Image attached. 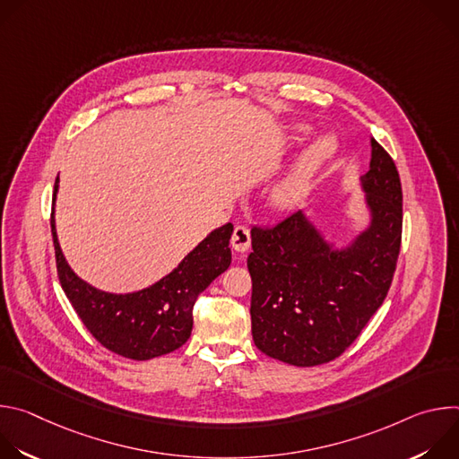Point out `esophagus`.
I'll return each instance as SVG.
<instances>
[{
  "mask_svg": "<svg viewBox=\"0 0 459 459\" xmlns=\"http://www.w3.org/2000/svg\"><path fill=\"white\" fill-rule=\"evenodd\" d=\"M230 245L236 252H247L248 247H250V232L247 227L243 225H238L234 229V234H232V239H230Z\"/></svg>",
  "mask_w": 459,
  "mask_h": 459,
  "instance_id": "obj_1",
  "label": "esophagus"
}]
</instances>
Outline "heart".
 <instances>
[{"instance_id":"heart-1","label":"heart","mask_w":459,"mask_h":459,"mask_svg":"<svg viewBox=\"0 0 459 459\" xmlns=\"http://www.w3.org/2000/svg\"><path fill=\"white\" fill-rule=\"evenodd\" d=\"M308 126L298 125L292 126V134L296 138H301L308 134ZM338 151V142L333 136H319L312 140L294 167L274 185L273 188V200L281 209H290L298 205L305 195L308 194L319 169L329 161Z\"/></svg>"}]
</instances>
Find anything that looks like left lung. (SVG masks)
Masks as SVG:
<instances>
[{"label":"left lung","instance_id":"obj_1","mask_svg":"<svg viewBox=\"0 0 459 459\" xmlns=\"http://www.w3.org/2000/svg\"><path fill=\"white\" fill-rule=\"evenodd\" d=\"M359 178L367 225L338 247L305 211L274 229H254L247 267L255 347L294 367L345 352L381 307L402 245V183L394 161L370 138Z\"/></svg>","mask_w":459,"mask_h":459}]
</instances>
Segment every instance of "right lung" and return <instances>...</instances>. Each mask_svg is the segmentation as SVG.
<instances>
[{"instance_id":"add662e5","label":"right lung","mask_w":459,"mask_h":459,"mask_svg":"<svg viewBox=\"0 0 459 459\" xmlns=\"http://www.w3.org/2000/svg\"><path fill=\"white\" fill-rule=\"evenodd\" d=\"M59 176L52 198V239L61 287L91 334L110 352L145 361L179 349L192 333V307L230 265L232 223L214 229L195 245L179 265L156 283L126 294L100 290L82 280L61 252L54 207Z\"/></svg>"}]
</instances>
